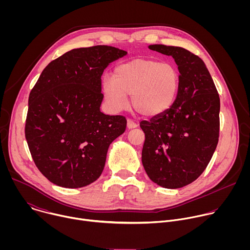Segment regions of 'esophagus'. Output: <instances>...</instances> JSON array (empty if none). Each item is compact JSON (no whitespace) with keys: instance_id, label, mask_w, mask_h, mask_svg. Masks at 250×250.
I'll return each mask as SVG.
<instances>
[{"instance_id":"1","label":"esophagus","mask_w":250,"mask_h":250,"mask_svg":"<svg viewBox=\"0 0 250 250\" xmlns=\"http://www.w3.org/2000/svg\"><path fill=\"white\" fill-rule=\"evenodd\" d=\"M126 126L128 129H131V128H135L137 126V124L134 123L132 120H127V124H126Z\"/></svg>"}]
</instances>
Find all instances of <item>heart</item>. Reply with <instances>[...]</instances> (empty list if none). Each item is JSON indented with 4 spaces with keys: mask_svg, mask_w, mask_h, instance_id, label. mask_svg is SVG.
Instances as JSON below:
<instances>
[{
    "mask_svg": "<svg viewBox=\"0 0 250 250\" xmlns=\"http://www.w3.org/2000/svg\"><path fill=\"white\" fill-rule=\"evenodd\" d=\"M180 76L171 63L155 59L137 58L119 64L113 78L105 77L102 82V93L110 110L124 111L131 94V105L144 117H157L173 105Z\"/></svg>",
    "mask_w": 250,
    "mask_h": 250,
    "instance_id": "b5f03b06",
    "label": "heart"
}]
</instances>
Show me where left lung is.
Segmentation results:
<instances>
[{"label":"left lung","instance_id":"8db88e82","mask_svg":"<svg viewBox=\"0 0 250 250\" xmlns=\"http://www.w3.org/2000/svg\"><path fill=\"white\" fill-rule=\"evenodd\" d=\"M172 56L180 84L164 114L140 123L146 133L141 161L150 180L167 189L182 188L204 172L216 150L220 132V97L204 61L179 46L152 44Z\"/></svg>","mask_w":250,"mask_h":250}]
</instances>
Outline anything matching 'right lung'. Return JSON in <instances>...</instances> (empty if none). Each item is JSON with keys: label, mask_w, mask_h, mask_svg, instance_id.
<instances>
[{"label": "right lung", "mask_w": 250, "mask_h": 250, "mask_svg": "<svg viewBox=\"0 0 250 250\" xmlns=\"http://www.w3.org/2000/svg\"><path fill=\"white\" fill-rule=\"evenodd\" d=\"M127 52L108 45L70 50L42 71L28 97L25 138L47 179L81 188L101 176L109 146L126 127L123 116L100 111L104 70Z\"/></svg>", "instance_id": "1"}]
</instances>
